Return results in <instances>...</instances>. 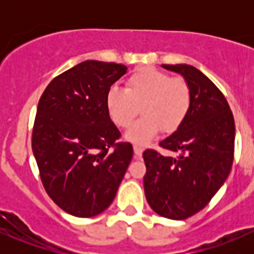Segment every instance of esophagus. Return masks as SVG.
Returning <instances> with one entry per match:
<instances>
[{"label":"esophagus","mask_w":254,"mask_h":254,"mask_svg":"<svg viewBox=\"0 0 254 254\" xmlns=\"http://www.w3.org/2000/svg\"><path fill=\"white\" fill-rule=\"evenodd\" d=\"M142 151H143V148L141 147V146L134 145V153H135V156L140 157V156L142 155Z\"/></svg>","instance_id":"1"}]
</instances>
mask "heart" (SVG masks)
<instances>
[{
	"mask_svg": "<svg viewBox=\"0 0 254 254\" xmlns=\"http://www.w3.org/2000/svg\"><path fill=\"white\" fill-rule=\"evenodd\" d=\"M190 88L184 78L171 77L153 67L134 71L125 88L113 86L106 96L109 117L117 127H127L141 107L140 118L125 132V140L145 146L158 136L162 129L172 132L183 124L190 108Z\"/></svg>",
	"mask_w": 254,
	"mask_h": 254,
	"instance_id": "1",
	"label": "heart"
}]
</instances>
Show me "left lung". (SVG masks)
<instances>
[{
	"instance_id": "left-lung-1",
	"label": "left lung",
	"mask_w": 254,
	"mask_h": 254,
	"mask_svg": "<svg viewBox=\"0 0 254 254\" xmlns=\"http://www.w3.org/2000/svg\"><path fill=\"white\" fill-rule=\"evenodd\" d=\"M179 73L190 88V108L183 124L160 142L177 157L153 150L142 153L143 188L158 215L184 220L200 211L217 193L232 167L235 122L220 89L190 65H162Z\"/></svg>"
}]
</instances>
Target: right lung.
Returning a JSON list of instances; mask_svg holds the SVG:
<instances>
[{"label": "right lung", "instance_id": "add662e5", "mask_svg": "<svg viewBox=\"0 0 254 254\" xmlns=\"http://www.w3.org/2000/svg\"><path fill=\"white\" fill-rule=\"evenodd\" d=\"M127 70L83 61L54 78L40 97L33 153L49 196L73 216H96L111 205L132 158L131 143H115L120 131L106 107L107 92Z\"/></svg>", "mask_w": 254, "mask_h": 254}]
</instances>
